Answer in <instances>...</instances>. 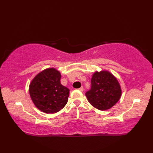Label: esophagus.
I'll return each instance as SVG.
<instances>
[{
  "instance_id": "34e87169",
  "label": "esophagus",
  "mask_w": 153,
  "mask_h": 153,
  "mask_svg": "<svg viewBox=\"0 0 153 153\" xmlns=\"http://www.w3.org/2000/svg\"><path fill=\"white\" fill-rule=\"evenodd\" d=\"M78 90H79V91L83 92V91H84V88H83V87H81V88H79Z\"/></svg>"
}]
</instances>
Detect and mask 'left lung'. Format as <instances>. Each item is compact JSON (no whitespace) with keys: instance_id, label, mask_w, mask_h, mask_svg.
Masks as SVG:
<instances>
[{"instance_id":"left-lung-1","label":"left lung","mask_w":153,"mask_h":153,"mask_svg":"<svg viewBox=\"0 0 153 153\" xmlns=\"http://www.w3.org/2000/svg\"><path fill=\"white\" fill-rule=\"evenodd\" d=\"M91 85V89L86 93V97L90 104L98 110L109 109L121 97L120 83L108 71H95L92 75Z\"/></svg>"}]
</instances>
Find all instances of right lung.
I'll return each instance as SVG.
<instances>
[{"label": "right lung", "mask_w": 153, "mask_h": 153, "mask_svg": "<svg viewBox=\"0 0 153 153\" xmlns=\"http://www.w3.org/2000/svg\"><path fill=\"white\" fill-rule=\"evenodd\" d=\"M61 75L55 68H47L33 77L29 86L33 104L45 113L61 111L68 101L69 90L61 84Z\"/></svg>", "instance_id": "right-lung-1"}]
</instances>
